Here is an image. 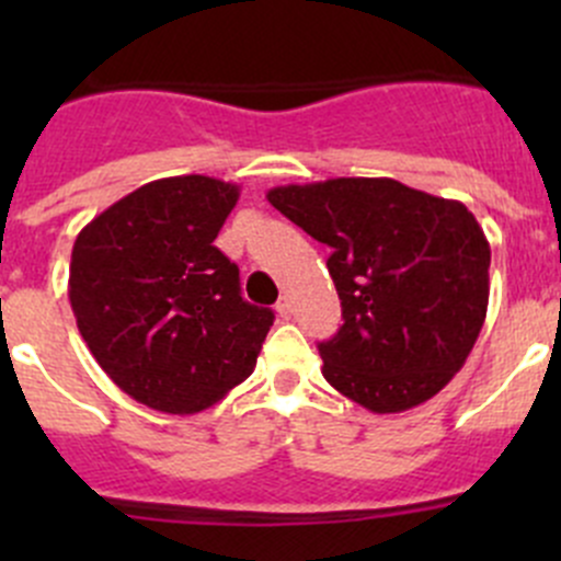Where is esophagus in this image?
Segmentation results:
<instances>
[{
    "label": "esophagus",
    "mask_w": 561,
    "mask_h": 561,
    "mask_svg": "<svg viewBox=\"0 0 561 561\" xmlns=\"http://www.w3.org/2000/svg\"><path fill=\"white\" fill-rule=\"evenodd\" d=\"M276 312H279V317H285V320H290V317H293L290 296H282L279 298V304H276Z\"/></svg>",
    "instance_id": "esophagus-1"
}]
</instances>
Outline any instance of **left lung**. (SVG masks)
<instances>
[{"mask_svg": "<svg viewBox=\"0 0 561 561\" xmlns=\"http://www.w3.org/2000/svg\"><path fill=\"white\" fill-rule=\"evenodd\" d=\"M265 197L331 247L344 325L317 344L322 377L380 415L448 386L489 309L491 247L472 211L393 179L287 184Z\"/></svg>", "mask_w": 561, "mask_h": 561, "instance_id": "obj_1", "label": "left lung"}]
</instances>
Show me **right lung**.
Returning <instances> with one entry per match:
<instances>
[{"instance_id":"obj_1","label":"right lung","mask_w":561,"mask_h":561,"mask_svg":"<svg viewBox=\"0 0 561 561\" xmlns=\"http://www.w3.org/2000/svg\"><path fill=\"white\" fill-rule=\"evenodd\" d=\"M239 186L171 175L124 195L78 233L70 307L103 371L140 404L195 415L257 364L274 312L241 298L214 239Z\"/></svg>"}]
</instances>
